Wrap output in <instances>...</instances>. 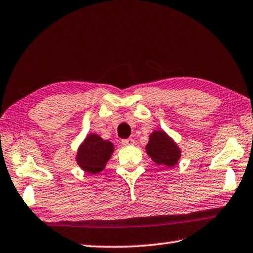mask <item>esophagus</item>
<instances>
[{
  "instance_id": "1",
  "label": "esophagus",
  "mask_w": 253,
  "mask_h": 253,
  "mask_svg": "<svg viewBox=\"0 0 253 253\" xmlns=\"http://www.w3.org/2000/svg\"><path fill=\"white\" fill-rule=\"evenodd\" d=\"M122 143L124 146H131V145H133V143H135V140L131 139V138H127V139H123Z\"/></svg>"
}]
</instances>
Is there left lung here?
Instances as JSON below:
<instances>
[{
    "label": "left lung",
    "instance_id": "left-lung-1",
    "mask_svg": "<svg viewBox=\"0 0 253 253\" xmlns=\"http://www.w3.org/2000/svg\"><path fill=\"white\" fill-rule=\"evenodd\" d=\"M146 150L153 161L167 169L177 165L181 156L180 149L174 141L162 130L152 132Z\"/></svg>",
    "mask_w": 253,
    "mask_h": 253
}]
</instances>
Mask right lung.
Returning <instances> with one entry per match:
<instances>
[{"mask_svg": "<svg viewBox=\"0 0 253 253\" xmlns=\"http://www.w3.org/2000/svg\"><path fill=\"white\" fill-rule=\"evenodd\" d=\"M114 151L112 142L103 140L100 136H87L78 151L77 161L84 171L95 174L102 171Z\"/></svg>", "mask_w": 253, "mask_h": 253, "instance_id": "obj_1", "label": "right lung"}]
</instances>
